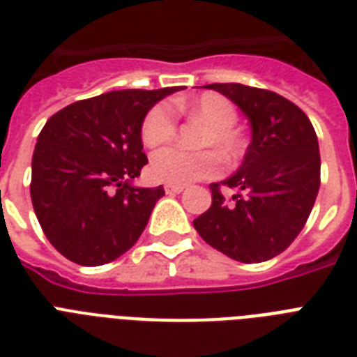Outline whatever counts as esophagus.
I'll list each match as a JSON object with an SVG mask.
<instances>
[{"mask_svg":"<svg viewBox=\"0 0 357 357\" xmlns=\"http://www.w3.org/2000/svg\"><path fill=\"white\" fill-rule=\"evenodd\" d=\"M185 185H172V183H167L165 185V192L167 195H179V192H183Z\"/></svg>","mask_w":357,"mask_h":357,"instance_id":"esophagus-1","label":"esophagus"}]
</instances>
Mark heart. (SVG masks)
Wrapping results in <instances>:
<instances>
[{
    "label": "heart",
    "mask_w": 357,
    "mask_h": 357,
    "mask_svg": "<svg viewBox=\"0 0 357 357\" xmlns=\"http://www.w3.org/2000/svg\"><path fill=\"white\" fill-rule=\"evenodd\" d=\"M174 107L181 113L200 119L209 126L202 146H217L226 161H235L243 155L244 137L234 128L237 123V109L228 98L217 92H204L202 96L185 102L176 100ZM176 135V114L167 103H157L146 113L140 128V139L148 148H157L170 142ZM220 157L217 151H185L179 148H167L151 157L150 172L157 181L172 185H185L196 179L211 178L220 170Z\"/></svg>",
    "instance_id": "obj_1"
}]
</instances>
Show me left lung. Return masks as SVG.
<instances>
[{
    "mask_svg": "<svg viewBox=\"0 0 357 357\" xmlns=\"http://www.w3.org/2000/svg\"><path fill=\"white\" fill-rule=\"evenodd\" d=\"M206 86L243 111L252 142L237 172L209 185L211 207L192 222L195 229L235 261L272 259L298 237L321 187L315 129L302 109L276 92L241 83ZM220 184L239 192L226 201Z\"/></svg>",
    "mask_w": 357,
    "mask_h": 357,
    "instance_id": "8db88e82",
    "label": "left lung"
}]
</instances>
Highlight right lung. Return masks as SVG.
Listing matches in <instances>:
<instances>
[{
    "instance_id": "1",
    "label": "right lung",
    "mask_w": 357,
    "mask_h": 357,
    "mask_svg": "<svg viewBox=\"0 0 357 357\" xmlns=\"http://www.w3.org/2000/svg\"><path fill=\"white\" fill-rule=\"evenodd\" d=\"M181 91H113L79 100L47 120L36 139L31 202L47 241L83 266L111 263L144 231L165 189L131 185L148 162L146 113Z\"/></svg>"
}]
</instances>
